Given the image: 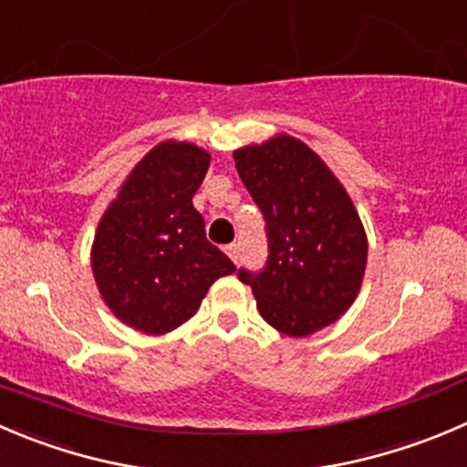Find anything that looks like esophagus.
Masks as SVG:
<instances>
[{"instance_id": "1", "label": "esophagus", "mask_w": 467, "mask_h": 467, "mask_svg": "<svg viewBox=\"0 0 467 467\" xmlns=\"http://www.w3.org/2000/svg\"><path fill=\"white\" fill-rule=\"evenodd\" d=\"M225 253L230 255V260L237 262L239 260V244H228V246H225Z\"/></svg>"}]
</instances>
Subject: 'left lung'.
Here are the masks:
<instances>
[{"mask_svg": "<svg viewBox=\"0 0 467 467\" xmlns=\"http://www.w3.org/2000/svg\"><path fill=\"white\" fill-rule=\"evenodd\" d=\"M244 187L266 221L262 271L239 269L266 324L306 337L339 319L358 296L368 234L354 202L319 155L278 134L234 150Z\"/></svg>", "mask_w": 467, "mask_h": 467, "instance_id": "1", "label": "left lung"}]
</instances>
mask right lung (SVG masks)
<instances>
[{"label": "right lung", "instance_id": "1", "mask_svg": "<svg viewBox=\"0 0 467 467\" xmlns=\"http://www.w3.org/2000/svg\"><path fill=\"white\" fill-rule=\"evenodd\" d=\"M210 152L164 141L132 169L102 214L90 265L109 310L123 324L161 335L192 319L216 278L234 271L205 237L193 207Z\"/></svg>", "mask_w": 467, "mask_h": 467}]
</instances>
